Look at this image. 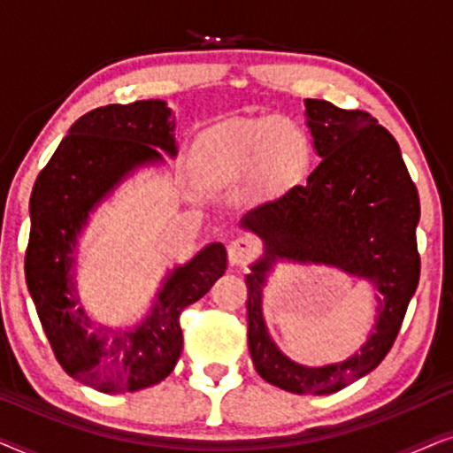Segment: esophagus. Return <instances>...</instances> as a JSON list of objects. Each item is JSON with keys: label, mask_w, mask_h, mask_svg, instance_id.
<instances>
[{"label": "esophagus", "mask_w": 453, "mask_h": 453, "mask_svg": "<svg viewBox=\"0 0 453 453\" xmlns=\"http://www.w3.org/2000/svg\"><path fill=\"white\" fill-rule=\"evenodd\" d=\"M226 253L231 265H243L257 253V241L250 237V234H241V237H234L228 243Z\"/></svg>", "instance_id": "obj_1"}]
</instances>
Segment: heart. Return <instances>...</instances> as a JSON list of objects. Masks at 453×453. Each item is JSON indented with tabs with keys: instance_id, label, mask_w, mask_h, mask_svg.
I'll return each instance as SVG.
<instances>
[{
	"instance_id": "obj_1",
	"label": "heart",
	"mask_w": 453,
	"mask_h": 453,
	"mask_svg": "<svg viewBox=\"0 0 453 453\" xmlns=\"http://www.w3.org/2000/svg\"><path fill=\"white\" fill-rule=\"evenodd\" d=\"M309 160V142L290 119H239L210 129L197 140L196 163L219 181L256 171L268 188H282L301 175Z\"/></svg>"
}]
</instances>
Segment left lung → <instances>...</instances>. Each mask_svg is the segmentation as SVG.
Wrapping results in <instances>:
<instances>
[{
    "instance_id": "left-lung-1",
    "label": "left lung",
    "mask_w": 453,
    "mask_h": 453,
    "mask_svg": "<svg viewBox=\"0 0 453 453\" xmlns=\"http://www.w3.org/2000/svg\"><path fill=\"white\" fill-rule=\"evenodd\" d=\"M305 117L321 163L305 183L239 222L264 241L262 257L245 274L247 342L262 380L293 394L326 395L371 373L398 336L420 276V202L398 142L369 113L305 98ZM278 261L327 265L372 284L378 315L361 351L307 368L277 349L263 319V288Z\"/></svg>"
}]
</instances>
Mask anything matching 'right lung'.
I'll return each instance as SVG.
<instances>
[{"label": "right lung", "mask_w": 453, "mask_h": 453, "mask_svg": "<svg viewBox=\"0 0 453 453\" xmlns=\"http://www.w3.org/2000/svg\"><path fill=\"white\" fill-rule=\"evenodd\" d=\"M177 157L175 117L160 98L107 104L80 117L30 196L24 274L41 326L61 367L104 394L138 392L163 381L183 349L179 318L225 274L226 250L208 243L166 272L150 311L135 326H96L80 305L78 239L90 214L142 166Z\"/></svg>", "instance_id": "right-lung-1"}]
</instances>
